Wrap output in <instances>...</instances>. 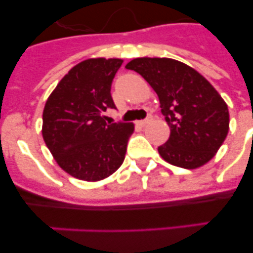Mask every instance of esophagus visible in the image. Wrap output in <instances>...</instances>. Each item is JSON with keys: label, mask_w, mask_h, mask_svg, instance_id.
Listing matches in <instances>:
<instances>
[{"label": "esophagus", "mask_w": 253, "mask_h": 253, "mask_svg": "<svg viewBox=\"0 0 253 253\" xmlns=\"http://www.w3.org/2000/svg\"><path fill=\"white\" fill-rule=\"evenodd\" d=\"M151 120H152V118H151V116H149V118H147V119L139 120V122H138V124H139L140 126H146V125L148 124V123L151 122Z\"/></svg>", "instance_id": "1"}]
</instances>
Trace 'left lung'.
Returning <instances> with one entry per match:
<instances>
[{
    "label": "left lung",
    "mask_w": 253,
    "mask_h": 253,
    "mask_svg": "<svg viewBox=\"0 0 253 253\" xmlns=\"http://www.w3.org/2000/svg\"><path fill=\"white\" fill-rule=\"evenodd\" d=\"M125 68L139 73L160 99L169 126V140L158 147L161 157L187 169L209 162L229 130L228 106L213 84L172 58H135Z\"/></svg>",
    "instance_id": "left-lung-1"
}]
</instances>
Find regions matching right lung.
I'll return each instance as SVG.
<instances>
[{
  "label": "right lung",
  "instance_id": "right-lung-1",
  "mask_svg": "<svg viewBox=\"0 0 253 253\" xmlns=\"http://www.w3.org/2000/svg\"><path fill=\"white\" fill-rule=\"evenodd\" d=\"M120 58H88L76 64L49 95L42 134L55 162L68 175L95 182L122 166L133 123H106L114 109L111 82Z\"/></svg>",
  "mask_w": 253,
  "mask_h": 253
}]
</instances>
